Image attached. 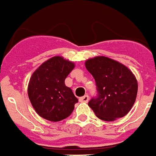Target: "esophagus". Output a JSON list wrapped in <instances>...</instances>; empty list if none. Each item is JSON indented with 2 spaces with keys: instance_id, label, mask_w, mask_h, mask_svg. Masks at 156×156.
<instances>
[{
  "instance_id": "esophagus-1",
  "label": "esophagus",
  "mask_w": 156,
  "mask_h": 156,
  "mask_svg": "<svg viewBox=\"0 0 156 156\" xmlns=\"http://www.w3.org/2000/svg\"><path fill=\"white\" fill-rule=\"evenodd\" d=\"M79 100L80 102H85V103H87L88 101V100H89V98H88V95H85L80 98Z\"/></svg>"
}]
</instances>
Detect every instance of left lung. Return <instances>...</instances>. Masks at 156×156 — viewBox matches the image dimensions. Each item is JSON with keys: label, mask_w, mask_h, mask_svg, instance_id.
Returning <instances> with one entry per match:
<instances>
[{"label": "left lung", "mask_w": 156, "mask_h": 156, "mask_svg": "<svg viewBox=\"0 0 156 156\" xmlns=\"http://www.w3.org/2000/svg\"><path fill=\"white\" fill-rule=\"evenodd\" d=\"M85 67L95 79L98 97L88 106L98 118L113 122L129 113L138 93L136 77L127 67L105 56L85 61Z\"/></svg>", "instance_id": "obj_1"}]
</instances>
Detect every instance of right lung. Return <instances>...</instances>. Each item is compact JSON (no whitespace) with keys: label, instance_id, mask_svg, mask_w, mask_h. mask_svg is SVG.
I'll return each instance as SVG.
<instances>
[{"label":"right lung","instance_id":"right-lung-1","mask_svg":"<svg viewBox=\"0 0 156 156\" xmlns=\"http://www.w3.org/2000/svg\"><path fill=\"white\" fill-rule=\"evenodd\" d=\"M74 68L73 62L54 56L34 72L29 81L28 97L40 117L59 122L71 115L78 99L64 81Z\"/></svg>","mask_w":156,"mask_h":156}]
</instances>
